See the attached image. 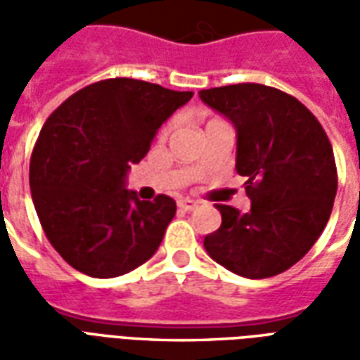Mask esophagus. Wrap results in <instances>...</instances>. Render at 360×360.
<instances>
[{
  "label": "esophagus",
  "mask_w": 360,
  "mask_h": 360,
  "mask_svg": "<svg viewBox=\"0 0 360 360\" xmlns=\"http://www.w3.org/2000/svg\"><path fill=\"white\" fill-rule=\"evenodd\" d=\"M177 206H179V210L191 212V210H195L198 204H196L195 200H191V198H181L179 202H177Z\"/></svg>",
  "instance_id": "1"
}]
</instances>
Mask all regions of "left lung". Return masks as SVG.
Masks as SVG:
<instances>
[{
  "label": "left lung",
  "instance_id": "1",
  "mask_svg": "<svg viewBox=\"0 0 360 360\" xmlns=\"http://www.w3.org/2000/svg\"><path fill=\"white\" fill-rule=\"evenodd\" d=\"M237 133L235 169L247 177L250 210L218 204L221 226L204 237L218 264L249 279L297 264L324 231L338 191L332 144L297 98L264 84L198 92Z\"/></svg>",
  "mask_w": 360,
  "mask_h": 360
}]
</instances>
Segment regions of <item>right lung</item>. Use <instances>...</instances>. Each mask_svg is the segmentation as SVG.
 I'll return each instance as SVG.
<instances>
[{"label":"right lung","mask_w":360,"mask_h":360,"mask_svg":"<svg viewBox=\"0 0 360 360\" xmlns=\"http://www.w3.org/2000/svg\"><path fill=\"white\" fill-rule=\"evenodd\" d=\"M193 92L108 79L75 92L44 123L30 158V193L44 233L90 278L139 268L164 239L175 200H141L125 188L131 164Z\"/></svg>","instance_id":"1"}]
</instances>
